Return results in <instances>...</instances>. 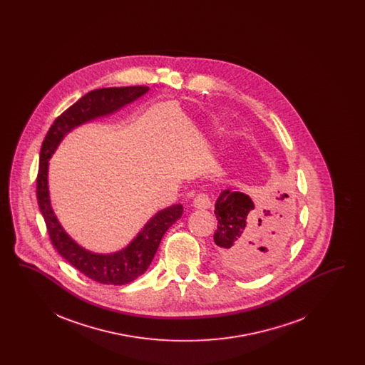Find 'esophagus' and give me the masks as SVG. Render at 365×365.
Here are the masks:
<instances>
[{
  "mask_svg": "<svg viewBox=\"0 0 365 365\" xmlns=\"http://www.w3.org/2000/svg\"><path fill=\"white\" fill-rule=\"evenodd\" d=\"M192 205L194 208L197 209H208L212 207V201H210V197H209L207 192H200L195 195L194 201H192Z\"/></svg>",
  "mask_w": 365,
  "mask_h": 365,
  "instance_id": "1",
  "label": "esophagus"
}]
</instances>
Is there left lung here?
Listing matches in <instances>:
<instances>
[{
    "label": "left lung",
    "mask_w": 365,
    "mask_h": 365,
    "mask_svg": "<svg viewBox=\"0 0 365 365\" xmlns=\"http://www.w3.org/2000/svg\"><path fill=\"white\" fill-rule=\"evenodd\" d=\"M287 197L282 194L271 208L259 212L241 191H222L215 205L217 230L213 240L227 268L253 274L278 260L293 220L292 207L284 201Z\"/></svg>",
    "instance_id": "left-lung-1"
}]
</instances>
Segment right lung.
<instances>
[{
  "label": "right lung",
  "instance_id": "add662e5",
  "mask_svg": "<svg viewBox=\"0 0 365 365\" xmlns=\"http://www.w3.org/2000/svg\"><path fill=\"white\" fill-rule=\"evenodd\" d=\"M148 90V86L106 87L87 93L53 122L41 146L36 198L52 245L79 272L104 284H127L142 275L153 260L163 235L180 219L183 208L182 205H173L160 210L122 252L108 256L90 253L71 240L53 213L48 191V161L71 128L110 113L137 100Z\"/></svg>",
  "mask_w": 365,
  "mask_h": 365
}]
</instances>
